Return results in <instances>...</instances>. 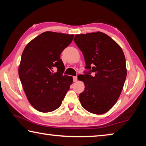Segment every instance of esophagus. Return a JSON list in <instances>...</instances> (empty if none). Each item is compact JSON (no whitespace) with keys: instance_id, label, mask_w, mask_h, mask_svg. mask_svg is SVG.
<instances>
[{"instance_id":"obj_1","label":"esophagus","mask_w":146,"mask_h":146,"mask_svg":"<svg viewBox=\"0 0 146 146\" xmlns=\"http://www.w3.org/2000/svg\"><path fill=\"white\" fill-rule=\"evenodd\" d=\"M77 76H73V81L74 82H76V81H77Z\"/></svg>"}]
</instances>
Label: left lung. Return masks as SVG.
Here are the masks:
<instances>
[{"label":"left lung","instance_id":"obj_1","mask_svg":"<svg viewBox=\"0 0 146 146\" xmlns=\"http://www.w3.org/2000/svg\"><path fill=\"white\" fill-rule=\"evenodd\" d=\"M73 40L83 54L86 69L90 70L81 76L85 84L79 95L81 105L93 114H103L122 92L127 75L124 54L114 40L100 31L76 35Z\"/></svg>","mask_w":146,"mask_h":146}]
</instances>
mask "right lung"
Listing matches in <instances>:
<instances>
[{
    "instance_id": "add662e5",
    "label": "right lung",
    "mask_w": 146,
    "mask_h": 146,
    "mask_svg": "<svg viewBox=\"0 0 146 146\" xmlns=\"http://www.w3.org/2000/svg\"><path fill=\"white\" fill-rule=\"evenodd\" d=\"M73 35L46 31L27 44L19 68L20 80L28 100L42 113L60 107L73 83V77L64 75L60 54L71 44ZM55 68L58 71L55 73Z\"/></svg>"
}]
</instances>
